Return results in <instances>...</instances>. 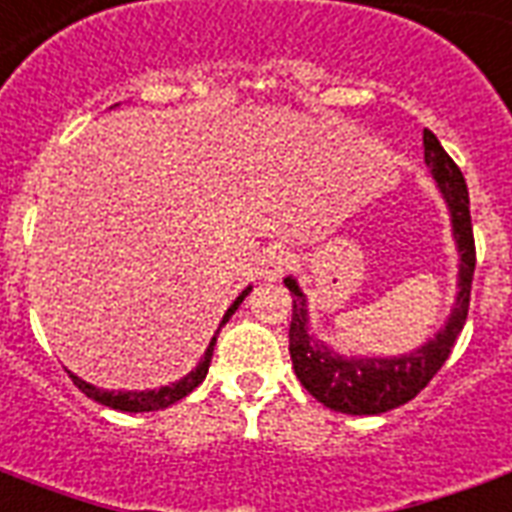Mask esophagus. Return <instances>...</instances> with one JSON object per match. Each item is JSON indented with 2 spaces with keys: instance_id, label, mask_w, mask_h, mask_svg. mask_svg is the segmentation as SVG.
<instances>
[{
  "instance_id": "1",
  "label": "esophagus",
  "mask_w": 512,
  "mask_h": 512,
  "mask_svg": "<svg viewBox=\"0 0 512 512\" xmlns=\"http://www.w3.org/2000/svg\"><path fill=\"white\" fill-rule=\"evenodd\" d=\"M293 268V255L287 249H271L266 257H263V276L268 282L274 279H282Z\"/></svg>"
}]
</instances>
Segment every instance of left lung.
<instances>
[{"instance_id":"obj_1","label":"left lung","mask_w":512,"mask_h":512,"mask_svg":"<svg viewBox=\"0 0 512 512\" xmlns=\"http://www.w3.org/2000/svg\"><path fill=\"white\" fill-rule=\"evenodd\" d=\"M423 157L439 181V189L448 200L453 236L461 252L458 268V298L448 325L423 344L418 352L404 358H342L328 350L320 339L309 336L306 323V301L295 279H285L293 295V320H290V358H293L295 377L301 380L314 399L347 415H380L393 407H401L418 396L442 363L450 358L458 333L467 323L469 293L475 276V236H472V217H469V192L464 176L450 154L431 130H423Z\"/></svg>"}]
</instances>
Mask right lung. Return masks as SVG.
<instances>
[{"label":"right lung","mask_w":512,"mask_h":512,"mask_svg":"<svg viewBox=\"0 0 512 512\" xmlns=\"http://www.w3.org/2000/svg\"><path fill=\"white\" fill-rule=\"evenodd\" d=\"M249 290L252 287H246L244 293L238 295L236 301H233V306L227 309L225 317H222V325L230 320V314L236 312L238 304L244 301L246 295H249ZM214 344H217V336L211 339V344H208L206 355H203V361L198 363V369L195 372H189L184 380L173 382V385H165V388H160V391H140V393H113V391H100V388H94V385H89V382L78 380L75 374H70L75 382V388L81 393H86L89 399L100 401V404H105V407H111V410H121V412H151V410H165V407H170V404H176L179 399H184V396H189V393L198 388L200 382L206 380L208 374V363H211V355H214Z\"/></svg>","instance_id":"1"}]
</instances>
